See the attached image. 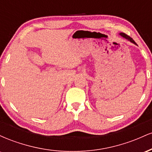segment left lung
<instances>
[{
    "instance_id": "left-lung-1",
    "label": "left lung",
    "mask_w": 152,
    "mask_h": 152,
    "mask_svg": "<svg viewBox=\"0 0 152 152\" xmlns=\"http://www.w3.org/2000/svg\"><path fill=\"white\" fill-rule=\"evenodd\" d=\"M119 35L120 36H121L123 38H126V39H127L128 40V41H131V42L132 43H134V44H136V43H135V41H134L133 39H132V38L130 37V36H127L126 34H125L124 33H120L119 34Z\"/></svg>"
}]
</instances>
